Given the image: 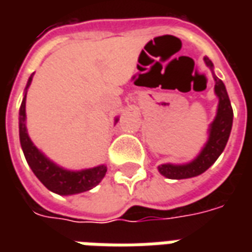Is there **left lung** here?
Masks as SVG:
<instances>
[{
  "instance_id": "obj_1",
  "label": "left lung",
  "mask_w": 252,
  "mask_h": 252,
  "mask_svg": "<svg viewBox=\"0 0 252 252\" xmlns=\"http://www.w3.org/2000/svg\"><path fill=\"white\" fill-rule=\"evenodd\" d=\"M204 62L211 68L215 79V94L219 98L215 119L208 128V140L201 148L200 154L188 163H163L158 166V171L169 180H186L202 174L215 163L227 146L229 133L232 129L233 112L228 97L225 85L216 77L213 71V63L209 58H204Z\"/></svg>"
}]
</instances>
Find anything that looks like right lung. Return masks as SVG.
<instances>
[{
	"label": "right lung",
	"instance_id": "right-lung-1",
	"mask_svg": "<svg viewBox=\"0 0 252 252\" xmlns=\"http://www.w3.org/2000/svg\"><path fill=\"white\" fill-rule=\"evenodd\" d=\"M33 74L31 75L24 90L23 102L19 112V133L20 143L23 153L33 171L47 189L51 190L59 195L79 194L83 191L93 189L102 181L106 174V164H98L90 169L82 170H67L62 166L57 164L54 160L46 157L39 148L36 147L31 140L28 131H27V113H25V101H27V92L31 86ZM119 121V117L115 119V124Z\"/></svg>",
	"mask_w": 252,
	"mask_h": 252
}]
</instances>
